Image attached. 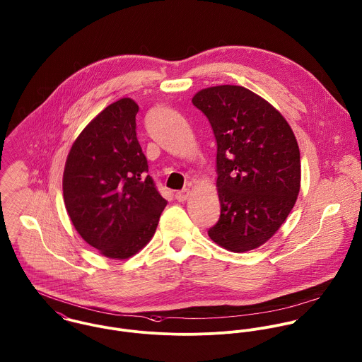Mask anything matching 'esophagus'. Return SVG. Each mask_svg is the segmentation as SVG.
I'll return each mask as SVG.
<instances>
[{"mask_svg":"<svg viewBox=\"0 0 362 362\" xmlns=\"http://www.w3.org/2000/svg\"><path fill=\"white\" fill-rule=\"evenodd\" d=\"M189 196H190V190H189V189H183V190H180V192L176 193L177 202H186V200L189 199Z\"/></svg>","mask_w":362,"mask_h":362,"instance_id":"esophagus-1","label":"esophagus"}]
</instances>
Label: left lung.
I'll return each instance as SVG.
<instances>
[{
  "label": "left lung",
  "instance_id": "left-lung-1",
  "mask_svg": "<svg viewBox=\"0 0 362 362\" xmlns=\"http://www.w3.org/2000/svg\"><path fill=\"white\" fill-rule=\"evenodd\" d=\"M192 102L217 140L221 216L209 236L229 252L253 250L280 229L298 199L295 134L272 103L239 85L204 88Z\"/></svg>",
  "mask_w": 362,
  "mask_h": 362
}]
</instances>
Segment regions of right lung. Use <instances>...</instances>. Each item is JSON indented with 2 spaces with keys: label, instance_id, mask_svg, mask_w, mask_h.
<instances>
[{
  "label": "right lung",
  "instance_id": "obj_1",
  "mask_svg": "<svg viewBox=\"0 0 362 362\" xmlns=\"http://www.w3.org/2000/svg\"><path fill=\"white\" fill-rule=\"evenodd\" d=\"M139 105L122 98L75 139L63 173L66 210L81 238L109 259L148 245L168 202L155 189L136 134Z\"/></svg>",
  "mask_w": 362,
  "mask_h": 362
}]
</instances>
